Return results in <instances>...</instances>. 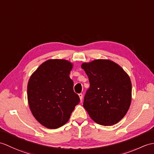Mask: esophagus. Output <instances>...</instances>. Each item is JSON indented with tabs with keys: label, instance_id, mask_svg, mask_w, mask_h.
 Listing matches in <instances>:
<instances>
[{
	"label": "esophagus",
	"instance_id": "1",
	"mask_svg": "<svg viewBox=\"0 0 154 154\" xmlns=\"http://www.w3.org/2000/svg\"><path fill=\"white\" fill-rule=\"evenodd\" d=\"M79 96L81 100H82V99H83V94H82V93L79 94Z\"/></svg>",
	"mask_w": 154,
	"mask_h": 154
}]
</instances>
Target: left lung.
<instances>
[{
	"mask_svg": "<svg viewBox=\"0 0 154 154\" xmlns=\"http://www.w3.org/2000/svg\"><path fill=\"white\" fill-rule=\"evenodd\" d=\"M90 87L83 106L96 123L113 125L126 115L131 103L129 76L121 67L109 60H95L81 65Z\"/></svg>",
	"mask_w": 154,
	"mask_h": 154,
	"instance_id": "obj_1",
	"label": "left lung"
}]
</instances>
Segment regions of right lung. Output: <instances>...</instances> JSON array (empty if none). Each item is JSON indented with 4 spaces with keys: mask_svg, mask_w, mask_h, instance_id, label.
Masks as SVG:
<instances>
[{
    "mask_svg": "<svg viewBox=\"0 0 154 154\" xmlns=\"http://www.w3.org/2000/svg\"><path fill=\"white\" fill-rule=\"evenodd\" d=\"M73 64L66 60H48L31 75L27 100L33 116L46 128L55 129L68 121L80 102L69 77Z\"/></svg>",
    "mask_w": 154,
    "mask_h": 154,
    "instance_id": "right-lung-1",
    "label": "right lung"
}]
</instances>
